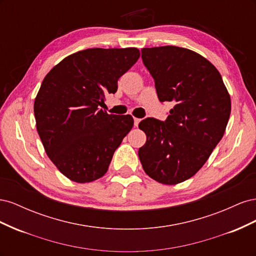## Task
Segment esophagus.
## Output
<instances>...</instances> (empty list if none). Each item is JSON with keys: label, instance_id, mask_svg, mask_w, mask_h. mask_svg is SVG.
<instances>
[{"label": "esophagus", "instance_id": "esophagus-1", "mask_svg": "<svg viewBox=\"0 0 256 256\" xmlns=\"http://www.w3.org/2000/svg\"><path fill=\"white\" fill-rule=\"evenodd\" d=\"M134 126H136V127H138V122H141V120H140V118H134Z\"/></svg>", "mask_w": 256, "mask_h": 256}]
</instances>
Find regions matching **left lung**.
Wrapping results in <instances>:
<instances>
[{
    "label": "left lung",
    "instance_id": "1",
    "mask_svg": "<svg viewBox=\"0 0 256 256\" xmlns=\"http://www.w3.org/2000/svg\"><path fill=\"white\" fill-rule=\"evenodd\" d=\"M142 60L161 102H174L164 122L138 124L146 143L138 150L145 173L176 184L204 166L226 131L230 97L216 68L198 53L175 46L143 48Z\"/></svg>",
    "mask_w": 256,
    "mask_h": 256
}]
</instances>
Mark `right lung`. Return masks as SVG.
I'll use <instances>...</instances> for the list:
<instances>
[{"label": "right lung", "mask_w": 256, "mask_h": 256, "mask_svg": "<svg viewBox=\"0 0 256 256\" xmlns=\"http://www.w3.org/2000/svg\"><path fill=\"white\" fill-rule=\"evenodd\" d=\"M136 48H92L72 54L44 76L34 102L37 132L58 171L90 182L109 168L115 150L134 126L131 115L99 109L132 67Z\"/></svg>", "instance_id": "add662e5"}]
</instances>
